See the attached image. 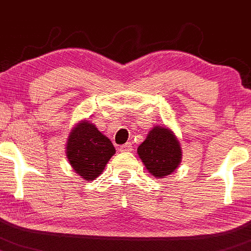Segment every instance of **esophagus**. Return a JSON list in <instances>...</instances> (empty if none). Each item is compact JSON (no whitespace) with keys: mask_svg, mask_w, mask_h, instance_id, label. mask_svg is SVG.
<instances>
[{"mask_svg":"<svg viewBox=\"0 0 251 251\" xmlns=\"http://www.w3.org/2000/svg\"><path fill=\"white\" fill-rule=\"evenodd\" d=\"M131 150H132V144H131L130 142H127V143L123 144V146L120 147V151L128 152V151H131Z\"/></svg>","mask_w":251,"mask_h":251,"instance_id":"esophagus-1","label":"esophagus"}]
</instances>
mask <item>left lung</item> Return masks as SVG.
<instances>
[{
  "label": "left lung",
  "mask_w": 251,
  "mask_h": 251,
  "mask_svg": "<svg viewBox=\"0 0 251 251\" xmlns=\"http://www.w3.org/2000/svg\"><path fill=\"white\" fill-rule=\"evenodd\" d=\"M147 170L156 178L168 176L178 167L181 159L180 143L167 127L155 126L137 149Z\"/></svg>",
  "instance_id": "8db88e82"
}]
</instances>
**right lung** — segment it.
Here are the masks:
<instances>
[{"mask_svg": "<svg viewBox=\"0 0 251 251\" xmlns=\"http://www.w3.org/2000/svg\"><path fill=\"white\" fill-rule=\"evenodd\" d=\"M114 152L110 139L89 121H81L73 128L66 150L73 170L86 180L99 176Z\"/></svg>", "mask_w": 251, "mask_h": 251, "instance_id": "obj_1", "label": "right lung"}]
</instances>
